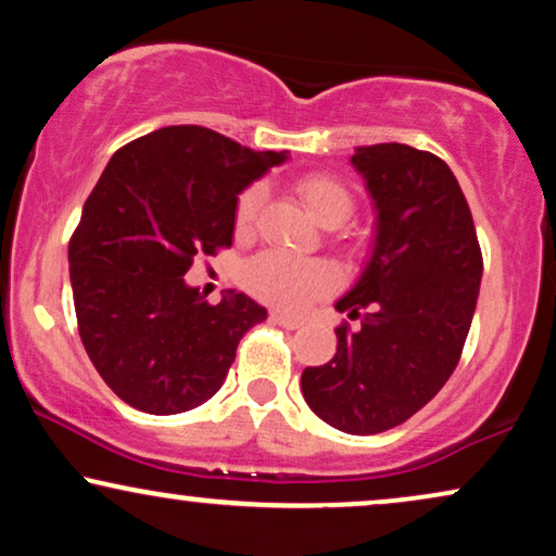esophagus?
<instances>
[{
	"label": "esophagus",
	"mask_w": 556,
	"mask_h": 556,
	"mask_svg": "<svg viewBox=\"0 0 556 556\" xmlns=\"http://www.w3.org/2000/svg\"><path fill=\"white\" fill-rule=\"evenodd\" d=\"M269 320L274 323V326H282L287 330H294V328L302 326L300 318H294V315H285V313H279V311L269 313Z\"/></svg>",
	"instance_id": "obj_1"
}]
</instances>
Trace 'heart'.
I'll list each match as a JSON object with an SVG mask.
<instances>
[{"label": "heart", "instance_id": "b5f03b06", "mask_svg": "<svg viewBox=\"0 0 556 556\" xmlns=\"http://www.w3.org/2000/svg\"><path fill=\"white\" fill-rule=\"evenodd\" d=\"M298 194L315 220L326 228L341 226L354 213V194L341 179L330 174H305L298 179ZM264 189L254 185L241 192L236 202V233L249 236L256 226ZM241 285L254 298L285 311H302L339 285V274L328 262H305L282 251H264L243 264Z\"/></svg>", "mask_w": 556, "mask_h": 556}]
</instances>
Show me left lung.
Instances as JSON below:
<instances>
[{"instance_id":"left-lung-1","label":"left lung","mask_w":556,"mask_h":556,"mask_svg":"<svg viewBox=\"0 0 556 556\" xmlns=\"http://www.w3.org/2000/svg\"><path fill=\"white\" fill-rule=\"evenodd\" d=\"M377 207L367 269L336 311V354L302 371L315 416L343 433L390 431L416 416L459 364L480 294L482 251L459 181L444 161L403 143L351 156Z\"/></svg>"}]
</instances>
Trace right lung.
Instances as JSON below:
<instances>
[{
	"label": "right lung",
	"mask_w": 556,
	"mask_h": 556,
	"mask_svg": "<svg viewBox=\"0 0 556 556\" xmlns=\"http://www.w3.org/2000/svg\"><path fill=\"white\" fill-rule=\"evenodd\" d=\"M285 159L200 125L153 130L110 159L68 241V274L84 349L128 405L151 416L202 405L266 320L243 292L210 305L185 274L230 249L238 192Z\"/></svg>",
	"instance_id": "1"
}]
</instances>
